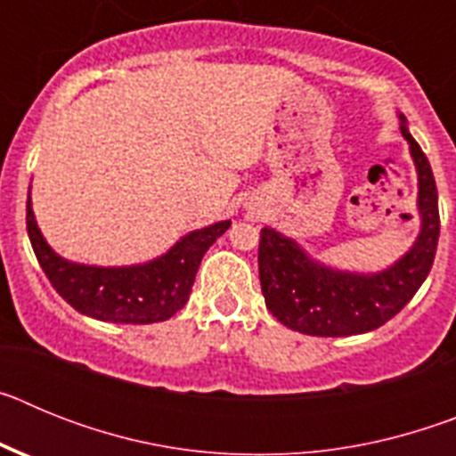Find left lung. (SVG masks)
Returning <instances> with one entry per match:
<instances>
[{
    "instance_id": "1",
    "label": "left lung",
    "mask_w": 456,
    "mask_h": 456,
    "mask_svg": "<svg viewBox=\"0 0 456 456\" xmlns=\"http://www.w3.org/2000/svg\"><path fill=\"white\" fill-rule=\"evenodd\" d=\"M411 157L418 168V212L420 235L402 260L379 273L338 272L315 263L289 237L272 228L260 231L257 269L265 304L281 324L305 336L340 338L368 333L395 317L413 299L436 256L441 216L438 191L429 159L406 130Z\"/></svg>"
}]
</instances>
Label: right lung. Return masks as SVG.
<instances>
[{"label":"right lung","instance_id":"add662e5","mask_svg":"<svg viewBox=\"0 0 456 456\" xmlns=\"http://www.w3.org/2000/svg\"><path fill=\"white\" fill-rule=\"evenodd\" d=\"M228 225L231 221H219L189 232L152 263L88 267L68 263L52 251L36 225L31 199H27V232L52 288L82 315L116 324H152L175 315L187 304L205 251L228 231Z\"/></svg>","mask_w":456,"mask_h":456}]
</instances>
